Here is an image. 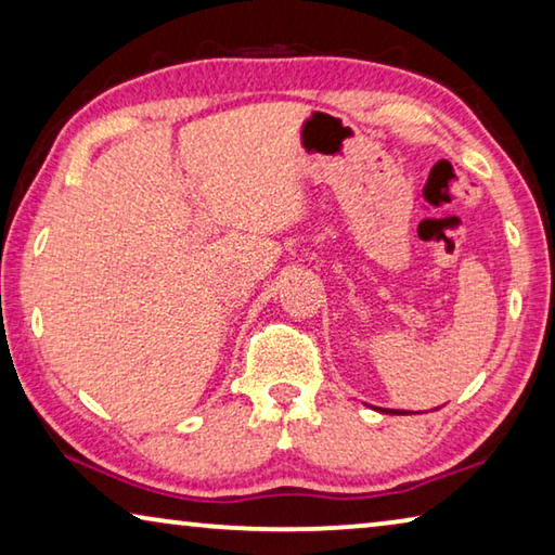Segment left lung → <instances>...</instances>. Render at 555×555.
<instances>
[{
    "label": "left lung",
    "mask_w": 555,
    "mask_h": 555,
    "mask_svg": "<svg viewBox=\"0 0 555 555\" xmlns=\"http://www.w3.org/2000/svg\"><path fill=\"white\" fill-rule=\"evenodd\" d=\"M377 411H382V413H403V411H393V409H377Z\"/></svg>",
    "instance_id": "1"
}]
</instances>
